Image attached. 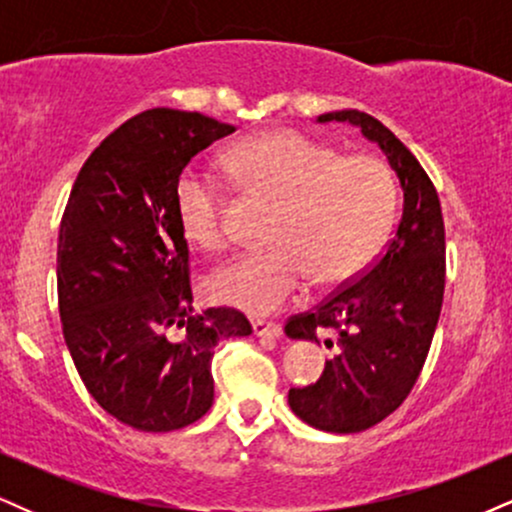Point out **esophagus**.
<instances>
[{
    "instance_id": "34e87169",
    "label": "esophagus",
    "mask_w": 512,
    "mask_h": 512,
    "mask_svg": "<svg viewBox=\"0 0 512 512\" xmlns=\"http://www.w3.org/2000/svg\"><path fill=\"white\" fill-rule=\"evenodd\" d=\"M252 332H255L257 337L276 339L281 334V325H276V322H267V320H252Z\"/></svg>"
}]
</instances>
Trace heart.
<instances>
[{
	"label": "heart",
	"mask_w": 512,
	"mask_h": 512,
	"mask_svg": "<svg viewBox=\"0 0 512 512\" xmlns=\"http://www.w3.org/2000/svg\"><path fill=\"white\" fill-rule=\"evenodd\" d=\"M236 178L274 204L267 240L211 274L214 301L250 315H272L296 301L310 276L334 286L361 272L395 214V178L373 156H342L296 129H274L228 156ZM175 211L190 243L216 252L231 240L228 199L209 175L187 170L175 187Z\"/></svg>",
	"instance_id": "b5f03b06"
}]
</instances>
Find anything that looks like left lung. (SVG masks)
I'll use <instances>...</instances> for the list:
<instances>
[{"label":"left lung","mask_w":512,"mask_h":512,"mask_svg":"<svg viewBox=\"0 0 512 512\" xmlns=\"http://www.w3.org/2000/svg\"><path fill=\"white\" fill-rule=\"evenodd\" d=\"M332 120L351 122L380 146L402 185V219L356 281L286 322V337L320 344L330 332L325 346L334 349L317 383L291 387L289 404L308 426L358 433L390 416L419 380L443 305L445 226L431 178L383 122L361 110L317 117Z\"/></svg>","instance_id":"1"}]
</instances>
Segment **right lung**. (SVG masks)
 <instances>
[{
    "instance_id": "right-lung-1",
    "label": "right lung",
    "mask_w": 512,
    "mask_h": 512,
    "mask_svg": "<svg viewBox=\"0 0 512 512\" xmlns=\"http://www.w3.org/2000/svg\"><path fill=\"white\" fill-rule=\"evenodd\" d=\"M236 127L154 108L105 137L76 175L57 243L64 342L86 390L146 433L195 424L214 402L216 344L248 337L233 308L195 313L175 187L192 156Z\"/></svg>"
}]
</instances>
